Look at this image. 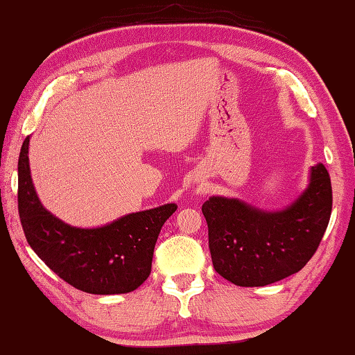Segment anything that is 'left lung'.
<instances>
[{
	"mask_svg": "<svg viewBox=\"0 0 355 355\" xmlns=\"http://www.w3.org/2000/svg\"><path fill=\"white\" fill-rule=\"evenodd\" d=\"M331 210V178L323 164L312 166L307 189L284 210L264 211L236 198L211 196L202 213L213 267L243 287L291 277L317 252Z\"/></svg>",
	"mask_w": 355,
	"mask_h": 355,
	"instance_id": "1",
	"label": "left lung"
}]
</instances>
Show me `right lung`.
Wrapping results in <instances>:
<instances>
[{"label":"right lung","mask_w":355,"mask_h":355,"mask_svg":"<svg viewBox=\"0 0 355 355\" xmlns=\"http://www.w3.org/2000/svg\"><path fill=\"white\" fill-rule=\"evenodd\" d=\"M29 136L18 159V213L29 245L52 272L78 291L114 295L136 291L151 273L160 229L176 204L130 213L111 224L80 229L40 202L29 168Z\"/></svg>","instance_id":"right-lung-1"}]
</instances>
